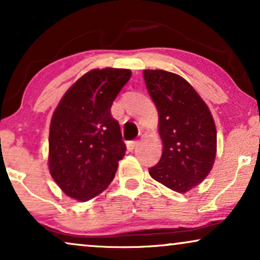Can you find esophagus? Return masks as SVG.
I'll return each instance as SVG.
<instances>
[{"label": "esophagus", "instance_id": "esophagus-1", "mask_svg": "<svg viewBox=\"0 0 260 260\" xmlns=\"http://www.w3.org/2000/svg\"><path fill=\"white\" fill-rule=\"evenodd\" d=\"M137 144H138V141H130V142H127V143H126V148H127V150H129V151H133L134 149L137 147Z\"/></svg>", "mask_w": 260, "mask_h": 260}]
</instances>
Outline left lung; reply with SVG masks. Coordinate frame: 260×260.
I'll return each instance as SVG.
<instances>
[{"instance_id": "8db88e82", "label": "left lung", "mask_w": 260, "mask_h": 260, "mask_svg": "<svg viewBox=\"0 0 260 260\" xmlns=\"http://www.w3.org/2000/svg\"><path fill=\"white\" fill-rule=\"evenodd\" d=\"M143 77L157 109L163 145L161 159L149 174L169 189L187 193L207 177L214 165L216 129L211 110L179 74L144 70Z\"/></svg>"}]
</instances>
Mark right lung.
Masks as SVG:
<instances>
[{
  "label": "right lung",
  "instance_id": "right-lung-1",
  "mask_svg": "<svg viewBox=\"0 0 260 260\" xmlns=\"http://www.w3.org/2000/svg\"><path fill=\"white\" fill-rule=\"evenodd\" d=\"M126 69H94L80 77L53 112L48 169L67 197L85 202L104 191L125 154L112 103L129 81Z\"/></svg>",
  "mask_w": 260,
  "mask_h": 260
}]
</instances>
